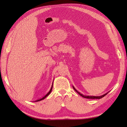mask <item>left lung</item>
Listing matches in <instances>:
<instances>
[{
	"mask_svg": "<svg viewBox=\"0 0 127 127\" xmlns=\"http://www.w3.org/2000/svg\"><path fill=\"white\" fill-rule=\"evenodd\" d=\"M73 89H74V90L79 94V95H80L81 96H82V97H84V98H87V99H101L102 97H104L105 95H107V94L109 93V92H108V93H105V94H104V95H101V96H85V95H83L82 94H81V93H80L79 92H78L74 88V87H73Z\"/></svg>",
	"mask_w": 127,
	"mask_h": 127,
	"instance_id": "obj_1",
	"label": "left lung"
}]
</instances>
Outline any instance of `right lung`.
I'll list each match as a JSON object with an SVG mask.
<instances>
[{
    "mask_svg": "<svg viewBox=\"0 0 127 127\" xmlns=\"http://www.w3.org/2000/svg\"><path fill=\"white\" fill-rule=\"evenodd\" d=\"M52 88H53V84H52V87H51V90H50V91H49L47 94H46V95H44L43 97H42L41 98V99H38V100H36V101H41V100H43V99H45V98L46 96H47L49 95H50V93L51 92V91H52Z\"/></svg>",
    "mask_w": 127,
    "mask_h": 127,
    "instance_id": "right-lung-1",
    "label": "right lung"
}]
</instances>
